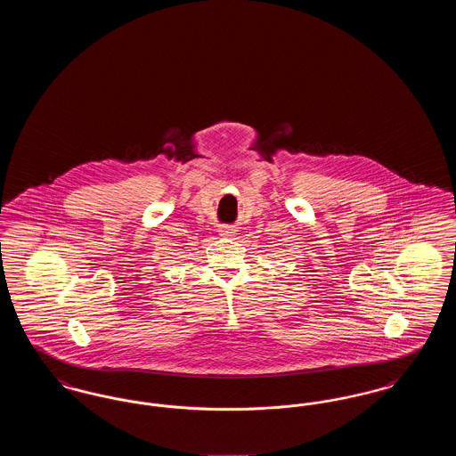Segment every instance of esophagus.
I'll use <instances>...</instances> for the list:
<instances>
[{"label": "esophagus", "instance_id": "34e87169", "mask_svg": "<svg viewBox=\"0 0 456 456\" xmlns=\"http://www.w3.org/2000/svg\"><path fill=\"white\" fill-rule=\"evenodd\" d=\"M218 232H220L222 236H232V234H236V229H234L232 225H222V227L218 229Z\"/></svg>", "mask_w": 456, "mask_h": 456}]
</instances>
